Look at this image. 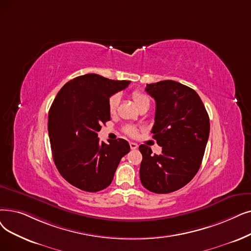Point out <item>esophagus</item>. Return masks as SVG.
Here are the masks:
<instances>
[{"label": "esophagus", "mask_w": 251, "mask_h": 251, "mask_svg": "<svg viewBox=\"0 0 251 251\" xmlns=\"http://www.w3.org/2000/svg\"><path fill=\"white\" fill-rule=\"evenodd\" d=\"M129 146H130V149H131V150H136L137 147H138L137 144H135V143H130Z\"/></svg>", "instance_id": "1"}]
</instances>
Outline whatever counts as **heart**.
<instances>
[{"label": "heart", "instance_id": "obj_1", "mask_svg": "<svg viewBox=\"0 0 251 251\" xmlns=\"http://www.w3.org/2000/svg\"><path fill=\"white\" fill-rule=\"evenodd\" d=\"M131 99H132L133 102L135 103V105L138 107V110H140V108H143V107H149V105H150L149 97L140 91H137V90L133 91L131 93ZM119 101H120L119 94H113L110 99H108L107 107H108V112H110V114L113 115L116 113ZM124 132L129 136L135 137L138 133V130L132 126H126L124 128Z\"/></svg>", "mask_w": 251, "mask_h": 251}]
</instances>
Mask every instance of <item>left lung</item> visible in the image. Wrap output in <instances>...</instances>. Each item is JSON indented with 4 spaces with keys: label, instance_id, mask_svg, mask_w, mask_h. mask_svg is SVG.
<instances>
[{
    "label": "left lung",
    "instance_id": "left-lung-1",
    "mask_svg": "<svg viewBox=\"0 0 251 251\" xmlns=\"http://www.w3.org/2000/svg\"><path fill=\"white\" fill-rule=\"evenodd\" d=\"M146 91L156 101L151 133L162 147L160 155L140 145L143 155L139 176L143 186L156 194L184 187L198 172L209 137V117L194 89L166 80L147 84Z\"/></svg>",
    "mask_w": 251,
    "mask_h": 251
}]
</instances>
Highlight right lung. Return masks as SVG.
<instances>
[{
    "label": "right lung",
    "instance_id": "right-lung-1",
    "mask_svg": "<svg viewBox=\"0 0 251 251\" xmlns=\"http://www.w3.org/2000/svg\"><path fill=\"white\" fill-rule=\"evenodd\" d=\"M129 84L87 74L69 81L54 100L48 117L52 156L61 176L74 187L90 193L107 188L129 152L125 139L107 145L97 134L111 120L108 99Z\"/></svg>",
    "mask_w": 251,
    "mask_h": 251
}]
</instances>
